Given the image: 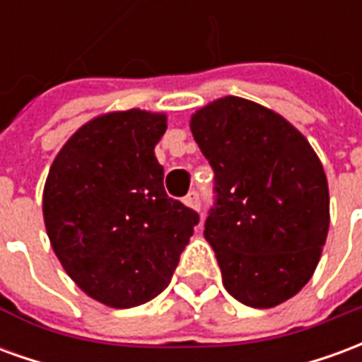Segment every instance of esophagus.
Wrapping results in <instances>:
<instances>
[{
    "label": "esophagus",
    "mask_w": 362,
    "mask_h": 362,
    "mask_svg": "<svg viewBox=\"0 0 362 362\" xmlns=\"http://www.w3.org/2000/svg\"><path fill=\"white\" fill-rule=\"evenodd\" d=\"M184 204L192 207V209H199V194H197L196 189H192L188 196L184 197Z\"/></svg>",
    "instance_id": "obj_1"
}]
</instances>
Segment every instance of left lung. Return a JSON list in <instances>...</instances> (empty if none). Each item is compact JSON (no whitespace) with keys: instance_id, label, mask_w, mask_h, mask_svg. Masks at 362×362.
<instances>
[{"instance_id":"obj_1","label":"left lung","mask_w":362,"mask_h":362,"mask_svg":"<svg viewBox=\"0 0 362 362\" xmlns=\"http://www.w3.org/2000/svg\"><path fill=\"white\" fill-rule=\"evenodd\" d=\"M215 173L217 202L204 236L238 303L273 308L310 281L329 228L318 155L281 114L223 96L189 118Z\"/></svg>"}]
</instances>
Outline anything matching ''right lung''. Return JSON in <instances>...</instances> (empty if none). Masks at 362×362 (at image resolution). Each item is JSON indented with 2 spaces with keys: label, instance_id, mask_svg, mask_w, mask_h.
<instances>
[{
  "label": "right lung",
  "instance_id": "obj_1",
  "mask_svg": "<svg viewBox=\"0 0 362 362\" xmlns=\"http://www.w3.org/2000/svg\"><path fill=\"white\" fill-rule=\"evenodd\" d=\"M165 132L163 112L100 114L67 139L44 184V225L59 264L110 308L163 293L199 221L166 196L155 157Z\"/></svg>",
  "mask_w": 362,
  "mask_h": 362
}]
</instances>
